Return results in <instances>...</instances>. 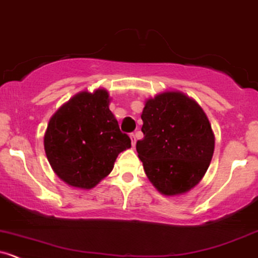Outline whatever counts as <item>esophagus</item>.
I'll return each instance as SVG.
<instances>
[{
    "instance_id": "34e87169",
    "label": "esophagus",
    "mask_w": 258,
    "mask_h": 258,
    "mask_svg": "<svg viewBox=\"0 0 258 258\" xmlns=\"http://www.w3.org/2000/svg\"><path fill=\"white\" fill-rule=\"evenodd\" d=\"M130 137H131V141H132V146L136 145V135L135 134H130Z\"/></svg>"
}]
</instances>
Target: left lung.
<instances>
[{"label":"left lung","instance_id":"1","mask_svg":"<svg viewBox=\"0 0 258 258\" xmlns=\"http://www.w3.org/2000/svg\"><path fill=\"white\" fill-rule=\"evenodd\" d=\"M141 118L142 140L136 150L147 177L164 195L194 188L204 177L214 153V134L203 108L179 91L146 101Z\"/></svg>","mask_w":258,"mask_h":258}]
</instances>
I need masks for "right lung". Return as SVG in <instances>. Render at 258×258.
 Masks as SVG:
<instances>
[{
    "instance_id": "add662e5",
    "label": "right lung",
    "mask_w": 258,
    "mask_h": 258,
    "mask_svg": "<svg viewBox=\"0 0 258 258\" xmlns=\"http://www.w3.org/2000/svg\"><path fill=\"white\" fill-rule=\"evenodd\" d=\"M104 89L75 95L51 116L44 135L47 158L61 180L94 188L110 174L118 153L131 147L108 108Z\"/></svg>"
}]
</instances>
